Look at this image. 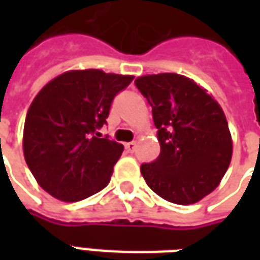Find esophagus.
Instances as JSON below:
<instances>
[{"label": "esophagus", "instance_id": "obj_1", "mask_svg": "<svg viewBox=\"0 0 260 260\" xmlns=\"http://www.w3.org/2000/svg\"><path fill=\"white\" fill-rule=\"evenodd\" d=\"M135 149H136L135 142H129V143H126V145H125V150H126V153H134L135 152Z\"/></svg>", "mask_w": 260, "mask_h": 260}]
</instances>
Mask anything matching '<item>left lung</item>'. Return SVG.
I'll return each mask as SVG.
<instances>
[{"instance_id":"obj_1","label":"left lung","mask_w":260,"mask_h":260,"mask_svg":"<svg viewBox=\"0 0 260 260\" xmlns=\"http://www.w3.org/2000/svg\"><path fill=\"white\" fill-rule=\"evenodd\" d=\"M157 128L160 154L141 173L153 192L177 205H191L214 191L229 169L233 143L218 103L192 79L177 74L141 76Z\"/></svg>"}]
</instances>
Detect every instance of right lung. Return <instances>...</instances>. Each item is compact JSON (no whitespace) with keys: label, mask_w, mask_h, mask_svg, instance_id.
I'll return each instance as SVG.
<instances>
[{"label":"right lung","mask_w":260,"mask_h":260,"mask_svg":"<svg viewBox=\"0 0 260 260\" xmlns=\"http://www.w3.org/2000/svg\"><path fill=\"white\" fill-rule=\"evenodd\" d=\"M134 80L99 69L69 71L39 91L23 128V153L39 185L64 202L104 189L124 146L102 138L114 97Z\"/></svg>","instance_id":"obj_1"}]
</instances>
